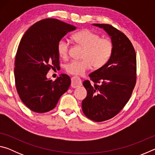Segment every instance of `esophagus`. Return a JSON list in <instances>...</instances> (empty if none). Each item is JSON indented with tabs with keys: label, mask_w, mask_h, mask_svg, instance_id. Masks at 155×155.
Returning <instances> with one entry per match:
<instances>
[{
	"label": "esophagus",
	"mask_w": 155,
	"mask_h": 155,
	"mask_svg": "<svg viewBox=\"0 0 155 155\" xmlns=\"http://www.w3.org/2000/svg\"><path fill=\"white\" fill-rule=\"evenodd\" d=\"M82 85V81L81 78L77 77H73L71 79V87L72 88H77Z\"/></svg>",
	"instance_id": "1"
}]
</instances>
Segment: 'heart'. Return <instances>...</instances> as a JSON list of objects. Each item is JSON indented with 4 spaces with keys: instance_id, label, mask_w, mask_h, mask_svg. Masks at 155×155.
I'll return each instance as SVG.
<instances>
[{
    "instance_id": "heart-1",
    "label": "heart",
    "mask_w": 155,
    "mask_h": 155,
    "mask_svg": "<svg viewBox=\"0 0 155 155\" xmlns=\"http://www.w3.org/2000/svg\"><path fill=\"white\" fill-rule=\"evenodd\" d=\"M73 39L85 50L83 60H73L65 66L66 72L76 76H82L86 71L94 68L104 66L111 57L114 51V44L109 39L101 38L98 34L90 30H83L75 33ZM70 44L65 39H61L57 44L59 55L63 59L69 55Z\"/></svg>"
}]
</instances>
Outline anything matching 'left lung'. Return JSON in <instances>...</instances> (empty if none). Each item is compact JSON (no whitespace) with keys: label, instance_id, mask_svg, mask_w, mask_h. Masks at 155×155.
Instances as JSON below:
<instances>
[{"label":"left lung","instance_id":"left-lung-1","mask_svg":"<svg viewBox=\"0 0 155 155\" xmlns=\"http://www.w3.org/2000/svg\"><path fill=\"white\" fill-rule=\"evenodd\" d=\"M106 31L114 44L108 62L89 75L94 85L85 81L87 96L82 109L89 119L103 122L115 116L124 108L136 83L137 61L130 41L121 31L107 24H93Z\"/></svg>","mask_w":155,"mask_h":155}]
</instances>
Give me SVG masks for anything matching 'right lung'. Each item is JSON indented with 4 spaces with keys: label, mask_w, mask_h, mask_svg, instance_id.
<instances>
[{
    "label": "right lung",
    "mask_w": 155,
    "mask_h": 155,
    "mask_svg": "<svg viewBox=\"0 0 155 155\" xmlns=\"http://www.w3.org/2000/svg\"><path fill=\"white\" fill-rule=\"evenodd\" d=\"M74 26L54 18L31 26L21 39L15 59V87L21 101L31 111L53 109L69 88L71 80L61 74L55 81L47 78L51 68L59 66L57 44Z\"/></svg>",
    "instance_id": "obj_1"
}]
</instances>
